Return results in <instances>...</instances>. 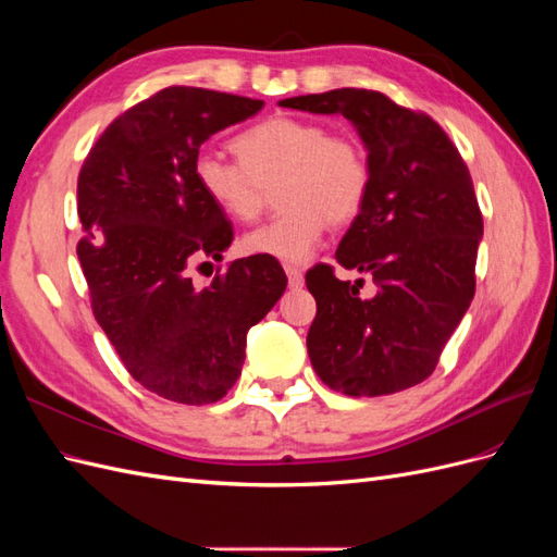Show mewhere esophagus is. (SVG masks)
Returning <instances> with one entry per match:
<instances>
[{
	"mask_svg": "<svg viewBox=\"0 0 557 557\" xmlns=\"http://www.w3.org/2000/svg\"><path fill=\"white\" fill-rule=\"evenodd\" d=\"M285 274H288V285L293 290H297V288H301V285H305V272H301L299 267L285 264Z\"/></svg>",
	"mask_w": 557,
	"mask_h": 557,
	"instance_id": "obj_1",
	"label": "esophagus"
}]
</instances>
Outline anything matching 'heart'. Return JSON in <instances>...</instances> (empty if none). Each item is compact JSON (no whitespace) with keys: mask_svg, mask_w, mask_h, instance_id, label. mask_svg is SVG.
I'll return each instance as SVG.
<instances>
[{"mask_svg":"<svg viewBox=\"0 0 557 557\" xmlns=\"http://www.w3.org/2000/svg\"><path fill=\"white\" fill-rule=\"evenodd\" d=\"M232 146L239 160L201 148L193 174L201 195L237 223L256 221L269 190L281 185L283 211L242 239L248 256L307 262L323 242L327 221H352L372 188L364 148L307 117H267L237 134Z\"/></svg>","mask_w":557,"mask_h":557,"instance_id":"heart-1","label":"heart"}]
</instances>
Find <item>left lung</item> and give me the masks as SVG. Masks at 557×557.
Instances as JSON below:
<instances>
[{"mask_svg": "<svg viewBox=\"0 0 557 557\" xmlns=\"http://www.w3.org/2000/svg\"><path fill=\"white\" fill-rule=\"evenodd\" d=\"M309 113H342L367 148L372 188L336 248V262L364 278L339 281L315 264L307 288L315 318L309 358L325 385L350 397H379L423 383L460 325L476 290L483 218L469 170L428 113L376 90L342 88L278 102Z\"/></svg>", "mask_w": 557, "mask_h": 557, "instance_id": "left-lung-1", "label": "left lung"}]
</instances>
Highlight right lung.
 Instances as JSON below:
<instances>
[{
    "label": "right lung",
    "instance_id": "right-lung-1",
    "mask_svg": "<svg viewBox=\"0 0 557 557\" xmlns=\"http://www.w3.org/2000/svg\"><path fill=\"white\" fill-rule=\"evenodd\" d=\"M262 99L172 86L104 129L78 174L76 246L90 305L129 376L178 404H213L237 383L246 334L272 311L288 278L250 256L218 269L232 223L193 174L211 134L256 115Z\"/></svg>",
    "mask_w": 557,
    "mask_h": 557
}]
</instances>
